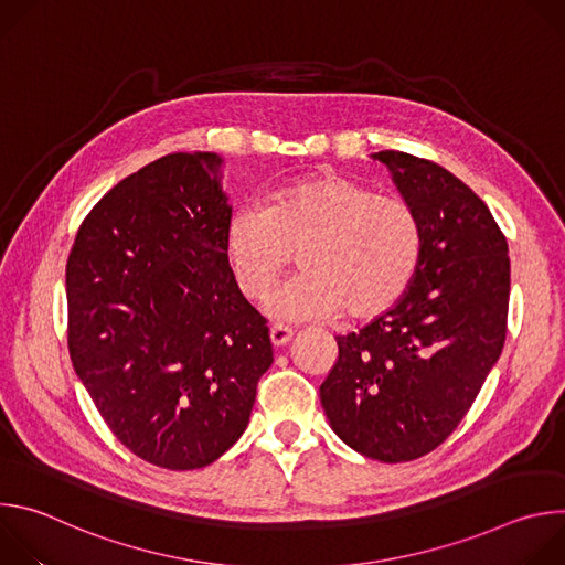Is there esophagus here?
<instances>
[{
  "instance_id": "esophagus-1",
  "label": "esophagus",
  "mask_w": 565,
  "mask_h": 565,
  "mask_svg": "<svg viewBox=\"0 0 565 565\" xmlns=\"http://www.w3.org/2000/svg\"><path fill=\"white\" fill-rule=\"evenodd\" d=\"M292 335H295V331L290 329V327H284V324H275L273 329H270V340H273V344L279 349V347H286L290 340H292Z\"/></svg>"
}]
</instances>
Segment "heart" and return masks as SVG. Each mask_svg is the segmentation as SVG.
Returning a JSON list of instances; mask_svg holds the SVG:
<instances>
[{
  "label": "heart",
  "instance_id": "obj_1",
  "mask_svg": "<svg viewBox=\"0 0 565 565\" xmlns=\"http://www.w3.org/2000/svg\"><path fill=\"white\" fill-rule=\"evenodd\" d=\"M416 210L369 185L317 172L275 190L264 207H238L225 225L223 253L236 286L266 299L295 255L303 275L273 310L281 319H375L395 308L423 264Z\"/></svg>",
  "mask_w": 565,
  "mask_h": 565
}]
</instances>
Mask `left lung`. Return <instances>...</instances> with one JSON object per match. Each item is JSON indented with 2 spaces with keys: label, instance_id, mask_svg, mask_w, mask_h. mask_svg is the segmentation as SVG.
Here are the masks:
<instances>
[{
  "label": "left lung",
  "instance_id": "8db88e82",
  "mask_svg": "<svg viewBox=\"0 0 565 565\" xmlns=\"http://www.w3.org/2000/svg\"><path fill=\"white\" fill-rule=\"evenodd\" d=\"M418 214L423 264L395 308L338 335L319 386L333 431L358 454L407 462L434 451L465 418L508 331V241L460 179L405 151H377Z\"/></svg>",
  "mask_w": 565,
  "mask_h": 565
}]
</instances>
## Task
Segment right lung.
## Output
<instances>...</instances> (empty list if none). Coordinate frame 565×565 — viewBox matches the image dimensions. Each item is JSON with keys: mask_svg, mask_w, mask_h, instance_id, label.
<instances>
[{"mask_svg": "<svg viewBox=\"0 0 565 565\" xmlns=\"http://www.w3.org/2000/svg\"><path fill=\"white\" fill-rule=\"evenodd\" d=\"M223 158L168 153L111 188L66 264L68 355L138 458L199 469L246 431L273 364L266 317L225 262Z\"/></svg>", "mask_w": 565, "mask_h": 565, "instance_id": "right-lung-1", "label": "right lung"}]
</instances>
